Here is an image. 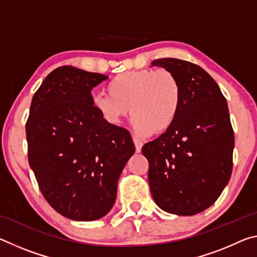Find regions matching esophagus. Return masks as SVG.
<instances>
[{
  "label": "esophagus",
  "instance_id": "34e87169",
  "mask_svg": "<svg viewBox=\"0 0 257 257\" xmlns=\"http://www.w3.org/2000/svg\"><path fill=\"white\" fill-rule=\"evenodd\" d=\"M133 141H134L135 147H136V152H137V153H141L142 147H143V143L139 141V139H137L136 137H133Z\"/></svg>",
  "mask_w": 257,
  "mask_h": 257
}]
</instances>
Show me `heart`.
<instances>
[{
  "label": "heart",
  "instance_id": "1",
  "mask_svg": "<svg viewBox=\"0 0 257 257\" xmlns=\"http://www.w3.org/2000/svg\"><path fill=\"white\" fill-rule=\"evenodd\" d=\"M106 88L108 93L93 96L95 108L111 124L132 112L134 130L141 136L167 132L179 114L182 90L170 71H125L113 77Z\"/></svg>",
  "mask_w": 257,
  "mask_h": 257
}]
</instances>
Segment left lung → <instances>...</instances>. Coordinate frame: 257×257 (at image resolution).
<instances>
[{
	"mask_svg": "<svg viewBox=\"0 0 257 257\" xmlns=\"http://www.w3.org/2000/svg\"><path fill=\"white\" fill-rule=\"evenodd\" d=\"M152 67L172 72L182 90L176 122L142 149L150 163L152 196L165 212L195 215L214 204L232 172L227 99L215 80L188 61L159 59Z\"/></svg>",
	"mask_w": 257,
	"mask_h": 257,
	"instance_id": "left-lung-1",
	"label": "left lung"
}]
</instances>
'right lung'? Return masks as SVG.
<instances>
[{
    "label": "right lung",
    "mask_w": 257,
    "mask_h": 257,
    "mask_svg": "<svg viewBox=\"0 0 257 257\" xmlns=\"http://www.w3.org/2000/svg\"><path fill=\"white\" fill-rule=\"evenodd\" d=\"M107 78L60 67L30 104L29 165L43 196L70 220L94 221L110 212L121 172L135 153L128 130L108 123L93 105L90 90Z\"/></svg>",
    "instance_id": "obj_1"
}]
</instances>
